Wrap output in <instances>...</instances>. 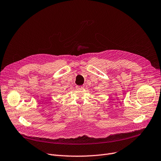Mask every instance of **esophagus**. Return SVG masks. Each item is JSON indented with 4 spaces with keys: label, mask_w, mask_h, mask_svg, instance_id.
Here are the masks:
<instances>
[{
    "label": "esophagus",
    "mask_w": 161,
    "mask_h": 161,
    "mask_svg": "<svg viewBox=\"0 0 161 161\" xmlns=\"http://www.w3.org/2000/svg\"><path fill=\"white\" fill-rule=\"evenodd\" d=\"M84 86H76V88H79V89H81L83 88Z\"/></svg>",
    "instance_id": "esophagus-1"
}]
</instances>
